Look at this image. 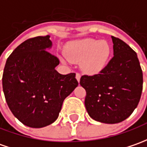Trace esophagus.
<instances>
[{"label":"esophagus","instance_id":"1","mask_svg":"<svg viewBox=\"0 0 147 147\" xmlns=\"http://www.w3.org/2000/svg\"><path fill=\"white\" fill-rule=\"evenodd\" d=\"M80 77H81L80 74L76 73V80H77L78 82H80Z\"/></svg>","mask_w":147,"mask_h":147}]
</instances>
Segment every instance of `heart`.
<instances>
[{"label": "heart", "mask_w": 147, "mask_h": 147, "mask_svg": "<svg viewBox=\"0 0 147 147\" xmlns=\"http://www.w3.org/2000/svg\"><path fill=\"white\" fill-rule=\"evenodd\" d=\"M111 54V47L105 41L85 38L75 42L68 47L67 57L72 62H82V67L88 73L102 70Z\"/></svg>", "instance_id": "b5f03b06"}]
</instances>
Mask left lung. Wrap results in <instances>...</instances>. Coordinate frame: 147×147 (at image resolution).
Returning <instances> with one entry per match:
<instances>
[{"label":"left lung","mask_w":147,"mask_h":147,"mask_svg":"<svg viewBox=\"0 0 147 147\" xmlns=\"http://www.w3.org/2000/svg\"><path fill=\"white\" fill-rule=\"evenodd\" d=\"M113 57L99 74L82 76L86 90L84 105L95 121L106 124L123 121L140 100L142 71L136 52L118 38L112 36Z\"/></svg>","instance_id":"8db88e82"}]
</instances>
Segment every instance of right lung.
Returning <instances> with one entry per match:
<instances>
[{"mask_svg":"<svg viewBox=\"0 0 147 147\" xmlns=\"http://www.w3.org/2000/svg\"><path fill=\"white\" fill-rule=\"evenodd\" d=\"M50 36L26 40L7 59L2 86L7 105L25 125L42 128L59 117L64 99L78 86L76 74L62 75L55 69L56 56L46 51Z\"/></svg>","mask_w":147,"mask_h":147,"instance_id":"obj_1","label":"right lung"}]
</instances>
